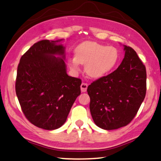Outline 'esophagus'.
Masks as SVG:
<instances>
[{
	"mask_svg": "<svg viewBox=\"0 0 161 161\" xmlns=\"http://www.w3.org/2000/svg\"><path fill=\"white\" fill-rule=\"evenodd\" d=\"M87 86H88V85L86 83H82V84L80 85V90H81V92H86L87 88Z\"/></svg>",
	"mask_w": 161,
	"mask_h": 161,
	"instance_id": "1",
	"label": "esophagus"
}]
</instances>
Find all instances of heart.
I'll use <instances>...</instances> for the list:
<instances>
[{"instance_id":"heart-1","label":"heart","mask_w":161,"mask_h":161,"mask_svg":"<svg viewBox=\"0 0 161 161\" xmlns=\"http://www.w3.org/2000/svg\"><path fill=\"white\" fill-rule=\"evenodd\" d=\"M75 57L68 60V65L78 71L80 64H86L85 71L90 77L100 78L105 76L116 66L119 53L116 47L107 46L96 42L86 41L75 49Z\"/></svg>"}]
</instances>
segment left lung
Wrapping results in <instances>:
<instances>
[{
	"label": "left lung",
	"instance_id": "8db88e82",
	"mask_svg": "<svg viewBox=\"0 0 161 161\" xmlns=\"http://www.w3.org/2000/svg\"><path fill=\"white\" fill-rule=\"evenodd\" d=\"M116 70L87 87L94 122L104 130L125 126L135 118L147 91L146 67L131 47Z\"/></svg>",
	"mask_w": 161,
	"mask_h": 161
}]
</instances>
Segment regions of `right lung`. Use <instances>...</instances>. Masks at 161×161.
Returning a JSON list of instances; mask_svg holds the SVG:
<instances>
[{"label":"right lung","instance_id":"obj_1","mask_svg":"<svg viewBox=\"0 0 161 161\" xmlns=\"http://www.w3.org/2000/svg\"><path fill=\"white\" fill-rule=\"evenodd\" d=\"M61 41L34 43L17 67L15 91L22 110L30 123L44 130L64 125L80 94L81 80L66 74L65 47L56 43Z\"/></svg>","mask_w":161,"mask_h":161}]
</instances>
